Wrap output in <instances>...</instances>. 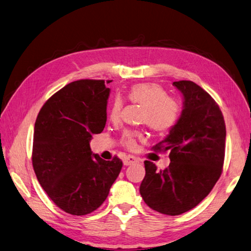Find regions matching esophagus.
Wrapping results in <instances>:
<instances>
[{
    "label": "esophagus",
    "instance_id": "obj_1",
    "mask_svg": "<svg viewBox=\"0 0 251 251\" xmlns=\"http://www.w3.org/2000/svg\"><path fill=\"white\" fill-rule=\"evenodd\" d=\"M123 162H124V165H131V164H134V163L138 162V158H136L134 156L128 155L124 158Z\"/></svg>",
    "mask_w": 251,
    "mask_h": 251
}]
</instances>
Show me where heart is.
I'll return each instance as SVG.
<instances>
[{
	"label": "heart",
	"instance_id": "obj_1",
	"mask_svg": "<svg viewBox=\"0 0 251 251\" xmlns=\"http://www.w3.org/2000/svg\"><path fill=\"white\" fill-rule=\"evenodd\" d=\"M127 99L133 104L143 107L141 122L155 132H165L175 125L179 114L180 104L175 99L168 96L165 90L156 82H139L132 85L127 92ZM123 102L115 99L109 109L111 121H118ZM142 137L138 131H125L121 137V143L128 150H133L137 140Z\"/></svg>",
	"mask_w": 251,
	"mask_h": 251
}]
</instances>
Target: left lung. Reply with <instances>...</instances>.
I'll use <instances>...</instances> for the list:
<instances>
[{
	"mask_svg": "<svg viewBox=\"0 0 251 251\" xmlns=\"http://www.w3.org/2000/svg\"><path fill=\"white\" fill-rule=\"evenodd\" d=\"M183 95V109L169 136L152 147L170 151L171 163L157 170L144 161L145 177L140 194L150 208L166 215L187 212L208 196L220 179L226 125L216 101L191 80L173 82Z\"/></svg>",
	"mask_w": 251,
	"mask_h": 251,
	"instance_id": "8db88e82",
	"label": "left lung"
}]
</instances>
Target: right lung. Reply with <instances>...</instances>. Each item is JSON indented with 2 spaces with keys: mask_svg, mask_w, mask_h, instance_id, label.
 Returning a JSON list of instances; mask_svg holds the SVG:
<instances>
[{
  "mask_svg": "<svg viewBox=\"0 0 251 251\" xmlns=\"http://www.w3.org/2000/svg\"><path fill=\"white\" fill-rule=\"evenodd\" d=\"M110 89L104 80L69 83L46 101L38 114L33 166L38 181L57 207L86 215L106 201L123 166L114 156L92 155L90 140L104 130Z\"/></svg>",
  "mask_w": 251,
  "mask_h": 251,
  "instance_id": "obj_1",
  "label": "right lung"
}]
</instances>
